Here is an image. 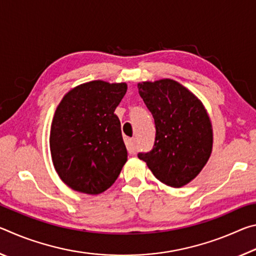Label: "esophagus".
Wrapping results in <instances>:
<instances>
[{"label":"esophagus","mask_w":256,"mask_h":256,"mask_svg":"<svg viewBox=\"0 0 256 256\" xmlns=\"http://www.w3.org/2000/svg\"><path fill=\"white\" fill-rule=\"evenodd\" d=\"M126 148H128V154H136V138H128Z\"/></svg>","instance_id":"obj_1"}]
</instances>
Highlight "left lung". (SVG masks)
<instances>
[{"instance_id": "8db88e82", "label": "left lung", "mask_w": 256, "mask_h": 256, "mask_svg": "<svg viewBox=\"0 0 256 256\" xmlns=\"http://www.w3.org/2000/svg\"><path fill=\"white\" fill-rule=\"evenodd\" d=\"M138 88L156 126L152 149L138 157L162 183L182 188L196 178L211 154L208 112L190 90L174 80L144 82Z\"/></svg>"}]
</instances>
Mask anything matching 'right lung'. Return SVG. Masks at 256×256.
<instances>
[{
	"mask_svg": "<svg viewBox=\"0 0 256 256\" xmlns=\"http://www.w3.org/2000/svg\"><path fill=\"white\" fill-rule=\"evenodd\" d=\"M126 84L92 81L68 92L54 114L50 146L56 172L72 190L99 194L118 180L128 160L114 114Z\"/></svg>",
	"mask_w": 256,
	"mask_h": 256,
	"instance_id": "add662e5",
	"label": "right lung"
}]
</instances>
